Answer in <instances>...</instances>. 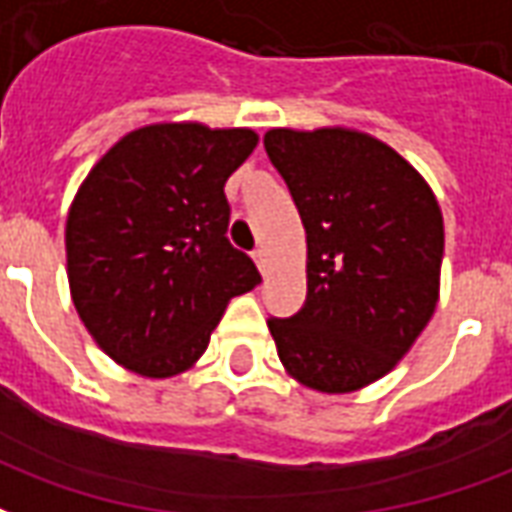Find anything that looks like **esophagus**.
<instances>
[{"instance_id":"34e87169","label":"esophagus","mask_w":512,"mask_h":512,"mask_svg":"<svg viewBox=\"0 0 512 512\" xmlns=\"http://www.w3.org/2000/svg\"><path fill=\"white\" fill-rule=\"evenodd\" d=\"M252 257H255L257 268H260V271L266 274V268H268V252H266V249H255V252H252Z\"/></svg>"}]
</instances>
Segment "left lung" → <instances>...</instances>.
Instances as JSON below:
<instances>
[{"instance_id": "1", "label": "left lung", "mask_w": 512, "mask_h": 512, "mask_svg": "<svg viewBox=\"0 0 512 512\" xmlns=\"http://www.w3.org/2000/svg\"><path fill=\"white\" fill-rule=\"evenodd\" d=\"M271 164L307 233V301L268 318L290 378L345 395L384 378L436 312L444 219L428 180L356 128H271Z\"/></svg>"}]
</instances>
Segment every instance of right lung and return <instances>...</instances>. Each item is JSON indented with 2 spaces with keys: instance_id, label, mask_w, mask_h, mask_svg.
Segmentation results:
<instances>
[{
  "instance_id": "1",
  "label": "right lung",
  "mask_w": 512,
  "mask_h": 512,
  "mask_svg": "<svg viewBox=\"0 0 512 512\" xmlns=\"http://www.w3.org/2000/svg\"><path fill=\"white\" fill-rule=\"evenodd\" d=\"M255 147L252 128L153 123L117 139L76 191L65 222L73 307L136 376L186 373L230 299L260 285L224 235V183Z\"/></svg>"
}]
</instances>
